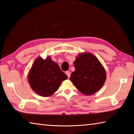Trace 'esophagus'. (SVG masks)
I'll use <instances>...</instances> for the list:
<instances>
[{
  "instance_id": "obj_1",
  "label": "esophagus",
  "mask_w": 134,
  "mask_h": 134,
  "mask_svg": "<svg viewBox=\"0 0 134 134\" xmlns=\"http://www.w3.org/2000/svg\"><path fill=\"white\" fill-rule=\"evenodd\" d=\"M65 74H66V75L68 76V78H70V72L69 71H66V72H65Z\"/></svg>"
}]
</instances>
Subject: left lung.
I'll return each mask as SVG.
<instances>
[{
    "label": "left lung",
    "instance_id": "1",
    "mask_svg": "<svg viewBox=\"0 0 134 134\" xmlns=\"http://www.w3.org/2000/svg\"><path fill=\"white\" fill-rule=\"evenodd\" d=\"M75 71L70 80L75 87L86 96L99 91L106 80L105 69L94 55L80 53L74 62Z\"/></svg>",
    "mask_w": 134,
    "mask_h": 134
}]
</instances>
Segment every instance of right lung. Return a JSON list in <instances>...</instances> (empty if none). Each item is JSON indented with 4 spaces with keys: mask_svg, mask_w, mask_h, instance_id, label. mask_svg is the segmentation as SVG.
Here are the masks:
<instances>
[{
    "mask_svg": "<svg viewBox=\"0 0 134 134\" xmlns=\"http://www.w3.org/2000/svg\"><path fill=\"white\" fill-rule=\"evenodd\" d=\"M59 65L48 56L46 59L38 57L28 74V81L31 89L42 97L52 96L67 79Z\"/></svg>",
    "mask_w": 134,
    "mask_h": 134,
    "instance_id": "add662e5",
    "label": "right lung"
}]
</instances>
